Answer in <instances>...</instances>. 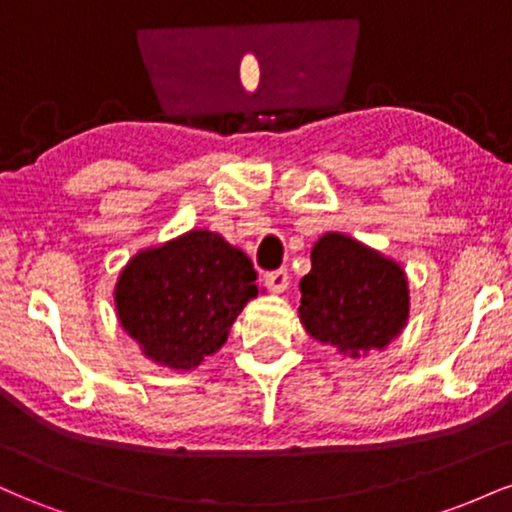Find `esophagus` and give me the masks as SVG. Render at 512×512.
Instances as JSON below:
<instances>
[{
  "mask_svg": "<svg viewBox=\"0 0 512 512\" xmlns=\"http://www.w3.org/2000/svg\"><path fill=\"white\" fill-rule=\"evenodd\" d=\"M264 284L269 286V291L281 293L289 289V272L286 269H274V272L264 274Z\"/></svg>",
  "mask_w": 512,
  "mask_h": 512,
  "instance_id": "esophagus-1",
  "label": "esophagus"
}]
</instances>
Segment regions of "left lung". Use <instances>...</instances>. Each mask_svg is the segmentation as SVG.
<instances>
[{
  "mask_svg": "<svg viewBox=\"0 0 512 512\" xmlns=\"http://www.w3.org/2000/svg\"><path fill=\"white\" fill-rule=\"evenodd\" d=\"M301 279L303 327L317 342L361 356L385 349L409 315L407 276L397 262L342 233H325Z\"/></svg>",
  "mask_w": 512,
  "mask_h": 512,
  "instance_id": "8db88e82",
  "label": "left lung"
}]
</instances>
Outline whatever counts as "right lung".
<instances>
[{"mask_svg": "<svg viewBox=\"0 0 512 512\" xmlns=\"http://www.w3.org/2000/svg\"><path fill=\"white\" fill-rule=\"evenodd\" d=\"M257 272L219 233L190 231L137 252L115 286L120 325L144 356L190 370L219 351L250 298Z\"/></svg>", "mask_w": 512, "mask_h": 512, "instance_id": "right-lung-1", "label": "right lung"}]
</instances>
